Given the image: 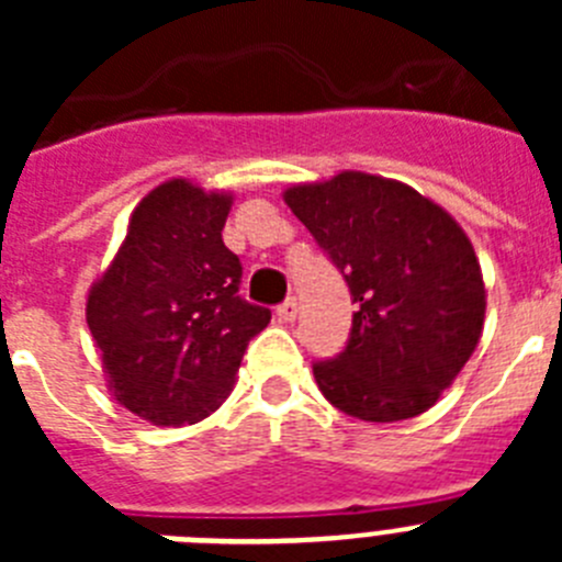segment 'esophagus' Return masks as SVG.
<instances>
[{
  "label": "esophagus",
  "instance_id": "obj_1",
  "mask_svg": "<svg viewBox=\"0 0 562 562\" xmlns=\"http://www.w3.org/2000/svg\"><path fill=\"white\" fill-rule=\"evenodd\" d=\"M278 321L281 324H295V317H297V304H295V297H286L284 304L278 306Z\"/></svg>",
  "mask_w": 562,
  "mask_h": 562
}]
</instances>
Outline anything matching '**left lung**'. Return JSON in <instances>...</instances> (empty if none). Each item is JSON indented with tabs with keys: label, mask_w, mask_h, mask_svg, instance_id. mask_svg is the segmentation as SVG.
I'll use <instances>...</instances> for the list:
<instances>
[{
	"label": "left lung",
	"mask_w": 562,
	"mask_h": 562,
	"mask_svg": "<svg viewBox=\"0 0 562 562\" xmlns=\"http://www.w3.org/2000/svg\"><path fill=\"white\" fill-rule=\"evenodd\" d=\"M284 202L357 304L346 351L315 362L321 394L362 422L434 408L484 329V276L459 222L416 188L366 171L297 182Z\"/></svg>",
	"instance_id": "8db88e82"
}]
</instances>
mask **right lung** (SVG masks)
I'll list each match as a JSON object with an SVG mask.
<instances>
[{
    "label": "right lung",
    "instance_id": "add662e5",
    "mask_svg": "<svg viewBox=\"0 0 562 562\" xmlns=\"http://www.w3.org/2000/svg\"><path fill=\"white\" fill-rule=\"evenodd\" d=\"M233 191L173 177L137 202L126 238L87 292L106 389L151 425H193L233 391L270 310L236 295L241 265L222 241Z\"/></svg>",
    "mask_w": 562,
    "mask_h": 562
}]
</instances>
